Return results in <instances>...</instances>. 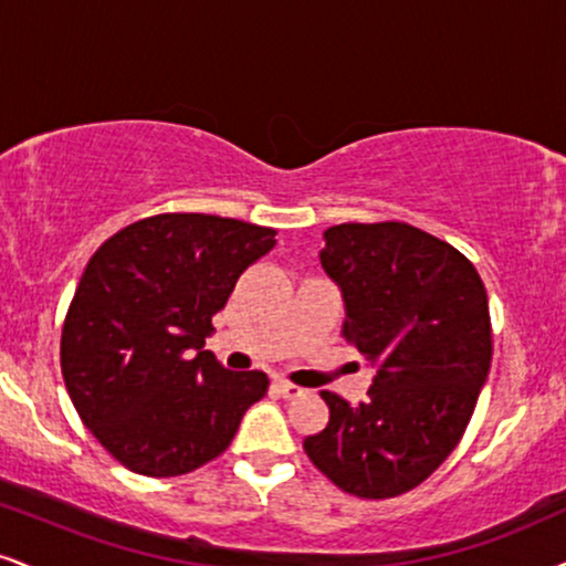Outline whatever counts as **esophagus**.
Masks as SVG:
<instances>
[{"label":"esophagus","mask_w":566,"mask_h":566,"mask_svg":"<svg viewBox=\"0 0 566 566\" xmlns=\"http://www.w3.org/2000/svg\"><path fill=\"white\" fill-rule=\"evenodd\" d=\"M275 390L283 396V399H296V396L304 394V388H298L289 380H275Z\"/></svg>","instance_id":"esophagus-1"}]
</instances>
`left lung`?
Segmentation results:
<instances>
[{"instance_id":"obj_1","label":"left lung","mask_w":566,"mask_h":566,"mask_svg":"<svg viewBox=\"0 0 566 566\" xmlns=\"http://www.w3.org/2000/svg\"><path fill=\"white\" fill-rule=\"evenodd\" d=\"M323 239L340 333L375 375L359 407L323 390L331 420L304 451L352 496H401L443 464L475 411L493 354L485 285L462 251L407 222H344Z\"/></svg>"}]
</instances>
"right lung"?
Here are the masks:
<instances>
[{"label": "right lung", "instance_id": "obj_1", "mask_svg": "<svg viewBox=\"0 0 566 566\" xmlns=\"http://www.w3.org/2000/svg\"><path fill=\"white\" fill-rule=\"evenodd\" d=\"M275 230L218 214H155L94 251L62 325L70 401L123 467L176 478L212 462L268 394L260 369L205 352L212 317Z\"/></svg>", "mask_w": 566, "mask_h": 566}]
</instances>
